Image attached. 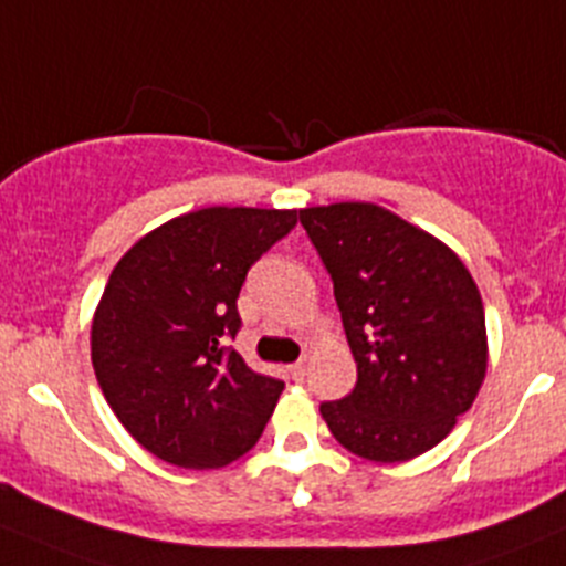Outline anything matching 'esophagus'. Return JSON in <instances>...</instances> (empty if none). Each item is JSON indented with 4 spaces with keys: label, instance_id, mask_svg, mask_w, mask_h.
<instances>
[{
    "label": "esophagus",
    "instance_id": "obj_1",
    "mask_svg": "<svg viewBox=\"0 0 566 566\" xmlns=\"http://www.w3.org/2000/svg\"><path fill=\"white\" fill-rule=\"evenodd\" d=\"M306 367H310V365H306V359H298V361H295V365H290L287 370H290V376H293V378H304L306 376Z\"/></svg>",
    "mask_w": 566,
    "mask_h": 566
}]
</instances>
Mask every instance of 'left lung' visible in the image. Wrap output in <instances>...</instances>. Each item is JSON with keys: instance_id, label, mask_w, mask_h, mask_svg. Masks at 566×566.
<instances>
[{"instance_id": "obj_1", "label": "left lung", "mask_w": 566, "mask_h": 566, "mask_svg": "<svg viewBox=\"0 0 566 566\" xmlns=\"http://www.w3.org/2000/svg\"><path fill=\"white\" fill-rule=\"evenodd\" d=\"M334 284L356 387L323 400L334 440L370 462L431 451L473 406L486 373L484 304L464 262L365 201L298 212Z\"/></svg>"}]
</instances>
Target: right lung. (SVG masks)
Here are the masks:
<instances>
[{
    "mask_svg": "<svg viewBox=\"0 0 566 566\" xmlns=\"http://www.w3.org/2000/svg\"><path fill=\"white\" fill-rule=\"evenodd\" d=\"M295 210L207 207L137 240L109 273L91 326L98 387L157 459L212 470L260 440L284 381L229 345L249 268L290 234Z\"/></svg>",
    "mask_w": 566,
    "mask_h": 566,
    "instance_id": "1",
    "label": "right lung"
}]
</instances>
